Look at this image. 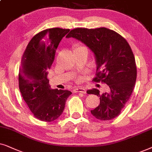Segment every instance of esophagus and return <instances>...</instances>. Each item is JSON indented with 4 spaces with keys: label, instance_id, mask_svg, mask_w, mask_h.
Instances as JSON below:
<instances>
[{
    "label": "esophagus",
    "instance_id": "34e87169",
    "mask_svg": "<svg viewBox=\"0 0 152 152\" xmlns=\"http://www.w3.org/2000/svg\"><path fill=\"white\" fill-rule=\"evenodd\" d=\"M74 92H81L83 93V94H86V90L85 88H75L74 90Z\"/></svg>",
    "mask_w": 152,
    "mask_h": 152
}]
</instances>
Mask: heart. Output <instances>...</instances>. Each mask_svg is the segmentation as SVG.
<instances>
[{
  "instance_id": "b5f03b06",
  "label": "heart",
  "mask_w": 152,
  "mask_h": 152,
  "mask_svg": "<svg viewBox=\"0 0 152 152\" xmlns=\"http://www.w3.org/2000/svg\"><path fill=\"white\" fill-rule=\"evenodd\" d=\"M80 46H79L78 47H80ZM81 80H82V77H78L76 78V80H77V81H80Z\"/></svg>"
}]
</instances>
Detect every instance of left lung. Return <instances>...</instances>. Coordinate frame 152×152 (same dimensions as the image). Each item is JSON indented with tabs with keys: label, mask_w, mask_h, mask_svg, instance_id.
I'll use <instances>...</instances> for the list:
<instances>
[{
	"label": "left lung",
	"mask_w": 152,
	"mask_h": 152,
	"mask_svg": "<svg viewBox=\"0 0 152 152\" xmlns=\"http://www.w3.org/2000/svg\"><path fill=\"white\" fill-rule=\"evenodd\" d=\"M66 37L76 38L92 50L97 64L93 81L108 86L102 94L95 88L87 91L100 97V104L91 110L92 115L100 120L115 118L130 99L136 80V64L131 46L120 34L106 28H75Z\"/></svg>",
	"instance_id": "obj_1"
}]
</instances>
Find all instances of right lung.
Listing matches in <instances>:
<instances>
[{
  "mask_svg": "<svg viewBox=\"0 0 152 152\" xmlns=\"http://www.w3.org/2000/svg\"><path fill=\"white\" fill-rule=\"evenodd\" d=\"M69 30L53 28L39 32L29 42L21 58L19 73L20 92L35 117L44 122L58 119L72 94L69 90L50 89L47 78L56 49Z\"/></svg>",
  "mask_w": 152,
  "mask_h": 152,
  "instance_id": "add662e5",
  "label": "right lung"
}]
</instances>
